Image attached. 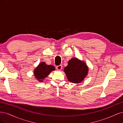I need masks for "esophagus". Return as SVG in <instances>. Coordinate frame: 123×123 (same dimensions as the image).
<instances>
[{
  "mask_svg": "<svg viewBox=\"0 0 123 123\" xmlns=\"http://www.w3.org/2000/svg\"><path fill=\"white\" fill-rule=\"evenodd\" d=\"M56 69L58 70H61L62 69V65H59V66H56Z\"/></svg>",
  "mask_w": 123,
  "mask_h": 123,
  "instance_id": "esophagus-1",
  "label": "esophagus"
}]
</instances>
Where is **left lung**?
<instances>
[{"instance_id":"8db88e82","label":"left lung","mask_w":123,"mask_h":123,"mask_svg":"<svg viewBox=\"0 0 123 123\" xmlns=\"http://www.w3.org/2000/svg\"><path fill=\"white\" fill-rule=\"evenodd\" d=\"M64 72L70 82L77 84L81 82L88 72V67L86 63L77 58L71 59Z\"/></svg>"}]
</instances>
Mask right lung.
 <instances>
[{"label": "right lung", "mask_w": 123, "mask_h": 123, "mask_svg": "<svg viewBox=\"0 0 123 123\" xmlns=\"http://www.w3.org/2000/svg\"><path fill=\"white\" fill-rule=\"evenodd\" d=\"M55 70L52 65H48L44 62H42L37 67L34 71V74L36 79L39 81H42L51 72Z\"/></svg>", "instance_id": "add662e5"}]
</instances>
